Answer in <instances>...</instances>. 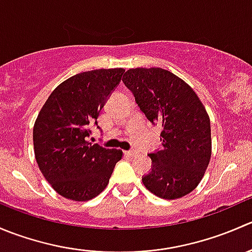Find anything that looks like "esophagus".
I'll return each mask as SVG.
<instances>
[{
  "label": "esophagus",
  "mask_w": 252,
  "mask_h": 252,
  "mask_svg": "<svg viewBox=\"0 0 252 252\" xmlns=\"http://www.w3.org/2000/svg\"><path fill=\"white\" fill-rule=\"evenodd\" d=\"M138 154L139 152L136 151V150H129V151H126V155L129 157H134V156H136Z\"/></svg>",
  "instance_id": "1"
}]
</instances>
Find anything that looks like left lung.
I'll return each instance as SVG.
<instances>
[{
  "label": "left lung",
  "instance_id": "1",
  "mask_svg": "<svg viewBox=\"0 0 252 252\" xmlns=\"http://www.w3.org/2000/svg\"><path fill=\"white\" fill-rule=\"evenodd\" d=\"M122 80L146 118L163 129L162 150L147 155L152 167L142 183L162 199L185 196L210 163L211 124L204 105L184 80L162 68H133Z\"/></svg>",
  "mask_w": 252,
  "mask_h": 252
}]
</instances>
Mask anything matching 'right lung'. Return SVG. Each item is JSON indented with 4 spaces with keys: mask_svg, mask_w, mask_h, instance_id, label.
<instances>
[{
    "mask_svg": "<svg viewBox=\"0 0 252 252\" xmlns=\"http://www.w3.org/2000/svg\"><path fill=\"white\" fill-rule=\"evenodd\" d=\"M123 68L79 73L48 96L34 124L37 166L51 187L65 199L88 201L107 187L123 152L91 144L90 126L121 83ZM98 128V126H97Z\"/></svg>",
    "mask_w": 252,
    "mask_h": 252,
    "instance_id": "right-lung-1",
    "label": "right lung"
}]
</instances>
